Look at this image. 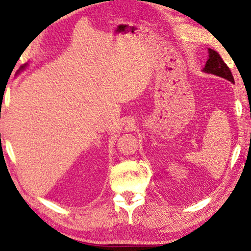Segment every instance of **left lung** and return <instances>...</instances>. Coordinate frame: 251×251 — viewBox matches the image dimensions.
<instances>
[{"label":"left lung","instance_id":"1","mask_svg":"<svg viewBox=\"0 0 251 251\" xmlns=\"http://www.w3.org/2000/svg\"><path fill=\"white\" fill-rule=\"evenodd\" d=\"M208 52H209V58H208L202 72L208 74H214V75L221 76L225 79L230 80L231 83H234L231 70L226 66V63L223 61V59L221 58V55L218 54L216 51L211 50V49H208Z\"/></svg>","mask_w":251,"mask_h":251}]
</instances>
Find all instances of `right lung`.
<instances>
[{"label":"right lung","mask_w":251,"mask_h":251,"mask_svg":"<svg viewBox=\"0 0 251 251\" xmlns=\"http://www.w3.org/2000/svg\"><path fill=\"white\" fill-rule=\"evenodd\" d=\"M26 66H27V65H24V66H21V67H20V68H19V70H18V72H17V73H19V72H20V70H24L25 68H26Z\"/></svg>","instance_id":"right-lung-1"}]
</instances>
